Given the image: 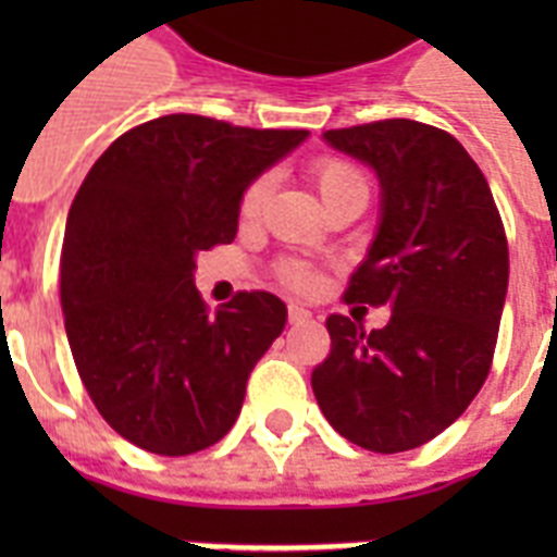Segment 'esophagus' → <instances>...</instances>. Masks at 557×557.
<instances>
[{
    "label": "esophagus",
    "mask_w": 557,
    "mask_h": 557,
    "mask_svg": "<svg viewBox=\"0 0 557 557\" xmlns=\"http://www.w3.org/2000/svg\"><path fill=\"white\" fill-rule=\"evenodd\" d=\"M309 318H312L309 309H304V306L297 304H288V323H306Z\"/></svg>",
    "instance_id": "esophagus-1"
}]
</instances>
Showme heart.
I'll use <instances>...</instances> for the list:
<instances>
[{
	"mask_svg": "<svg viewBox=\"0 0 557 557\" xmlns=\"http://www.w3.org/2000/svg\"><path fill=\"white\" fill-rule=\"evenodd\" d=\"M312 178L314 187L321 190L323 201L341 199L347 193H367L370 190V182H367V173L358 168L356 161L344 159V156H318L312 161ZM271 187H274V176L271 173H260L257 178L248 182V187L239 196V216L253 219L262 210L265 199H269ZM277 277L292 288H312L314 286V271L304 262L283 260L277 265Z\"/></svg>",
	"mask_w": 557,
	"mask_h": 557,
	"instance_id": "1",
	"label": "heart"
}]
</instances>
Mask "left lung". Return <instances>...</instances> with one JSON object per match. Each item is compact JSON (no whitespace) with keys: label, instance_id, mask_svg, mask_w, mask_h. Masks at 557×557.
Wrapping results in <instances>:
<instances>
[{"label":"left lung","instance_id":"left-lung-1","mask_svg":"<svg viewBox=\"0 0 557 557\" xmlns=\"http://www.w3.org/2000/svg\"><path fill=\"white\" fill-rule=\"evenodd\" d=\"M323 138L381 182L379 234L344 297L393 314L372 332L358 314L326 318L332 349L312 372L314 398L361 448H419L466 413L492 370L509 288L500 210L445 129L389 117Z\"/></svg>","mask_w":557,"mask_h":557}]
</instances>
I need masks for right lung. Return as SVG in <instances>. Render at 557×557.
<instances>
[{"instance_id": "add662e5", "label": "right lung", "mask_w": 557, "mask_h": 557, "mask_svg": "<svg viewBox=\"0 0 557 557\" xmlns=\"http://www.w3.org/2000/svg\"><path fill=\"white\" fill-rule=\"evenodd\" d=\"M306 135L164 115L109 144L83 178L60 260L65 335L98 413L138 448L185 457L234 428L286 304L239 292L210 314L196 253L234 243L248 182Z\"/></svg>"}]
</instances>
